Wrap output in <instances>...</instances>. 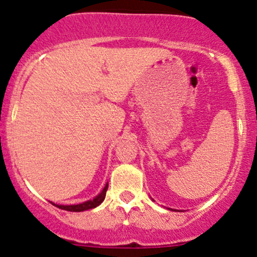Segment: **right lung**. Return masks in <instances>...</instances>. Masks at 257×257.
I'll list each match as a JSON object with an SVG mask.
<instances>
[{"instance_id": "add662e5", "label": "right lung", "mask_w": 257, "mask_h": 257, "mask_svg": "<svg viewBox=\"0 0 257 257\" xmlns=\"http://www.w3.org/2000/svg\"><path fill=\"white\" fill-rule=\"evenodd\" d=\"M108 188V184H106V186L104 187V190L101 191V193L98 194V196L95 197L94 199L91 200H87V202L82 203V204H76V205H58L55 204V203H52L53 205L58 206L59 209H63V210H67V211H84V210H88V209H93L95 208V206L100 205L102 203V200L105 199V196H106V191H107Z\"/></svg>"}]
</instances>
